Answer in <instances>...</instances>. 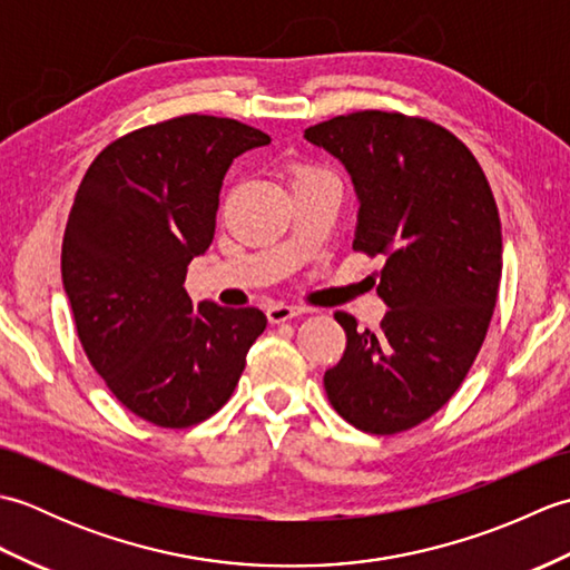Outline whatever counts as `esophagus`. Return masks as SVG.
Returning a JSON list of instances; mask_svg holds the SVG:
<instances>
[{"mask_svg":"<svg viewBox=\"0 0 570 570\" xmlns=\"http://www.w3.org/2000/svg\"><path fill=\"white\" fill-rule=\"evenodd\" d=\"M304 313H308V308H304V306L272 304L269 308H266V318H269V323H284V321L296 318V316H304Z\"/></svg>","mask_w":570,"mask_h":570,"instance_id":"34e87169","label":"esophagus"}]
</instances>
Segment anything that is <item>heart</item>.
Wrapping results in <instances>:
<instances>
[{"label":"heart","instance_id":"obj_1","mask_svg":"<svg viewBox=\"0 0 570 570\" xmlns=\"http://www.w3.org/2000/svg\"><path fill=\"white\" fill-rule=\"evenodd\" d=\"M286 174H288V178H292V186L294 184H304V180H313V178H333L328 171H325V168H321V166H313V164H292L286 168Z\"/></svg>","mask_w":570,"mask_h":570}]
</instances>
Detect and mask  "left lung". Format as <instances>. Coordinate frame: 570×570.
Wrapping results in <instances>:
<instances>
[{
    "label": "left lung",
    "instance_id": "obj_1",
    "mask_svg": "<svg viewBox=\"0 0 570 570\" xmlns=\"http://www.w3.org/2000/svg\"><path fill=\"white\" fill-rule=\"evenodd\" d=\"M353 176V249L382 257L377 331L335 311L345 353L325 372L333 409L394 435L448 404L475 362L502 278L500 213L488 176L453 131L426 117L360 110L306 129Z\"/></svg>",
    "mask_w": 570,
    "mask_h": 570
}]
</instances>
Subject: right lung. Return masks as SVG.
<instances>
[{
  "mask_svg": "<svg viewBox=\"0 0 570 570\" xmlns=\"http://www.w3.org/2000/svg\"><path fill=\"white\" fill-rule=\"evenodd\" d=\"M269 135L180 115L107 144L68 215L60 274L80 345L117 402L161 429L220 411L264 333L259 308L193 306L188 264L210 247L220 186Z\"/></svg>",
  "mask_w": 570,
  "mask_h": 570,
  "instance_id": "obj_1",
  "label": "right lung"
}]
</instances>
